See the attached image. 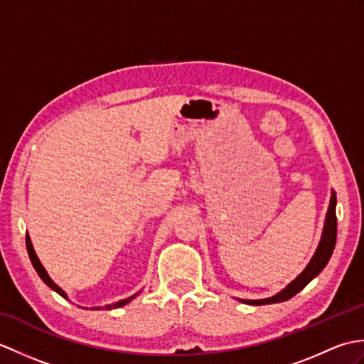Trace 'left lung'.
<instances>
[{"label": "left lung", "mask_w": 364, "mask_h": 364, "mask_svg": "<svg viewBox=\"0 0 364 364\" xmlns=\"http://www.w3.org/2000/svg\"><path fill=\"white\" fill-rule=\"evenodd\" d=\"M336 194L331 192V198H330V206L327 211V218L326 223H323V231L321 236V242L316 249V253L313 255L311 261L308 262V266L305 267L304 272H301L296 280H292L284 289H282L278 294H275L274 297L269 299H262V300H241L244 304L249 305H267V304H277V301H284L291 297L296 296L297 292H300L305 286L310 283L316 275L321 274V270L327 266V262L333 253L335 244H336Z\"/></svg>", "instance_id": "obj_1"}]
</instances>
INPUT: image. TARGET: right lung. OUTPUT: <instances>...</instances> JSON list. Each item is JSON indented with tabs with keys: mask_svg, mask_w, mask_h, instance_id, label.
Masks as SVG:
<instances>
[{
	"mask_svg": "<svg viewBox=\"0 0 364 364\" xmlns=\"http://www.w3.org/2000/svg\"><path fill=\"white\" fill-rule=\"evenodd\" d=\"M26 249H28L29 259H31V262H33V266H34V269H36V272L38 274V277L42 278L43 283H45V284H48L53 291H56V292L59 294V296H63L64 299H67V294H65L63 289H60L56 283H54V282L51 280L50 275H48V272H46L45 267L42 266V262L38 261L37 255H36V252H34V247H33V244H31V239H29V236H28V235H26ZM136 296H137V294H136ZM136 296H133V297H128V299H125V300H120V301H117V304L106 305L105 308H106V310H112V308H120V306H123V305H127L128 301L133 300ZM94 310H102V306H100V308H94Z\"/></svg>",
	"mask_w": 364,
	"mask_h": 364,
	"instance_id": "1",
	"label": "right lung"
}]
</instances>
